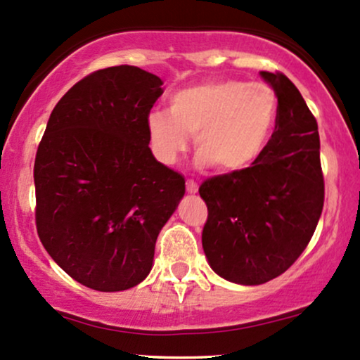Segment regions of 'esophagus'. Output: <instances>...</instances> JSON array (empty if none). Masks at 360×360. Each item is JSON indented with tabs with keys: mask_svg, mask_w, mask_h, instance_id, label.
I'll return each mask as SVG.
<instances>
[{
	"mask_svg": "<svg viewBox=\"0 0 360 360\" xmlns=\"http://www.w3.org/2000/svg\"><path fill=\"white\" fill-rule=\"evenodd\" d=\"M186 189H188V193H198V183L194 179H188L186 181Z\"/></svg>",
	"mask_w": 360,
	"mask_h": 360,
	"instance_id": "esophagus-1",
	"label": "esophagus"
}]
</instances>
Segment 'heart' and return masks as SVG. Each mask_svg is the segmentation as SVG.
I'll return each mask as SVG.
<instances>
[{
    "instance_id": "b5f03b06",
    "label": "heart",
    "mask_w": 360,
    "mask_h": 360,
    "mask_svg": "<svg viewBox=\"0 0 360 360\" xmlns=\"http://www.w3.org/2000/svg\"><path fill=\"white\" fill-rule=\"evenodd\" d=\"M278 94L266 82L212 81L177 91L169 113L147 117L150 148L159 162L174 164L194 137L200 166L240 172L264 154L278 120Z\"/></svg>"
}]
</instances>
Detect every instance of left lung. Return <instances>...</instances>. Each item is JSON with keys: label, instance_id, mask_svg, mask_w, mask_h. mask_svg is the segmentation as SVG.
Here are the masks:
<instances>
[{"label": "left lung", "instance_id": "obj_1", "mask_svg": "<svg viewBox=\"0 0 360 360\" xmlns=\"http://www.w3.org/2000/svg\"><path fill=\"white\" fill-rule=\"evenodd\" d=\"M278 94V120L254 166L214 176L200 186L208 206L203 250L218 276L264 284L303 254L320 220L325 183L318 123L283 72L262 71Z\"/></svg>", "mask_w": 360, "mask_h": 360}]
</instances>
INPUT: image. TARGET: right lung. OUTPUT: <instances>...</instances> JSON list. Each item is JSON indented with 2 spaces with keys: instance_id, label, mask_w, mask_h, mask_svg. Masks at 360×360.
Listing matches in <instances>:
<instances>
[{
  "instance_id": "1",
  "label": "right lung",
  "mask_w": 360,
  "mask_h": 360,
  "mask_svg": "<svg viewBox=\"0 0 360 360\" xmlns=\"http://www.w3.org/2000/svg\"><path fill=\"white\" fill-rule=\"evenodd\" d=\"M160 86L134 65L91 72L60 98L39 143L40 242L96 291H123L147 278L157 235L184 196V177L148 147L147 117Z\"/></svg>"
}]
</instances>
